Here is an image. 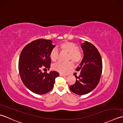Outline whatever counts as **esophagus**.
<instances>
[{
  "label": "esophagus",
  "mask_w": 123,
  "mask_h": 123,
  "mask_svg": "<svg viewBox=\"0 0 123 123\" xmlns=\"http://www.w3.org/2000/svg\"><path fill=\"white\" fill-rule=\"evenodd\" d=\"M59 75H60V76H67L66 75H65V74H63L62 73H60Z\"/></svg>",
  "instance_id": "esophagus-1"
}]
</instances>
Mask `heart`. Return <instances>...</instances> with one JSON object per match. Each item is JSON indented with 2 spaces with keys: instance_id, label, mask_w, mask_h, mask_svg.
Returning a JSON list of instances; mask_svg holds the SVG:
<instances>
[{
  "instance_id": "obj_1",
  "label": "heart",
  "mask_w": 123,
  "mask_h": 123,
  "mask_svg": "<svg viewBox=\"0 0 123 123\" xmlns=\"http://www.w3.org/2000/svg\"><path fill=\"white\" fill-rule=\"evenodd\" d=\"M62 51L68 52V60H72L75 63H79L83 59V54L79 50V47L73 42L65 41L59 45ZM59 51L56 48H54L50 52V58L52 61H56L58 58ZM73 67L72 61L67 62H58L52 66V68L56 71L65 73Z\"/></svg>"
}]
</instances>
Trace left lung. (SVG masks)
<instances>
[{
  "label": "left lung",
  "instance_id": "8db88e82",
  "mask_svg": "<svg viewBox=\"0 0 123 123\" xmlns=\"http://www.w3.org/2000/svg\"><path fill=\"white\" fill-rule=\"evenodd\" d=\"M84 57L76 71H80L76 82L69 86L70 90L78 95L91 92L98 84L102 71L101 57L97 48L89 42L81 44Z\"/></svg>",
  "mask_w": 123,
  "mask_h": 123
}]
</instances>
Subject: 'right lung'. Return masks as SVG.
Wrapping results in <instances>:
<instances>
[{"label": "right lung", "instance_id": "add662e5", "mask_svg": "<svg viewBox=\"0 0 123 123\" xmlns=\"http://www.w3.org/2000/svg\"><path fill=\"white\" fill-rule=\"evenodd\" d=\"M55 47L50 40L39 39L24 47L18 61V71L23 84L37 94H46L54 87L55 79L59 75L56 71L49 73L42 69H49L50 52Z\"/></svg>", "mask_w": 123, "mask_h": 123}]
</instances>
